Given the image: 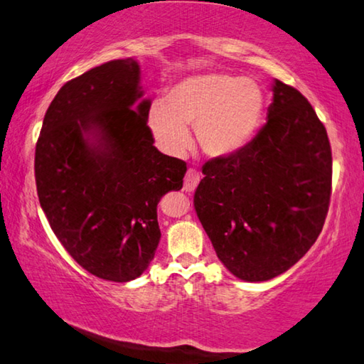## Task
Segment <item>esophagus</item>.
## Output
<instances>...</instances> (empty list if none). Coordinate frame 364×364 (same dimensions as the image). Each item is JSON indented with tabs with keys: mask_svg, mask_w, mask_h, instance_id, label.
Wrapping results in <instances>:
<instances>
[{
	"mask_svg": "<svg viewBox=\"0 0 364 364\" xmlns=\"http://www.w3.org/2000/svg\"><path fill=\"white\" fill-rule=\"evenodd\" d=\"M200 172L195 169H188L186 172V177H183V190L186 192H193V190L198 187L200 183Z\"/></svg>",
	"mask_w": 364,
	"mask_h": 364,
	"instance_id": "34e87169",
	"label": "esophagus"
}]
</instances>
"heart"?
Instances as JSON below:
<instances>
[{
	"label": "heart",
	"mask_w": 364,
	"mask_h": 364,
	"mask_svg": "<svg viewBox=\"0 0 364 364\" xmlns=\"http://www.w3.org/2000/svg\"><path fill=\"white\" fill-rule=\"evenodd\" d=\"M264 113V94L256 81L227 73H203L178 81L166 105L153 104L149 127L159 149L181 155L190 145L187 127L206 156L225 158L254 137Z\"/></svg>",
	"instance_id": "heart-1"
}]
</instances>
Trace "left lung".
<instances>
[{
	"instance_id": "8db88e82",
	"label": "left lung",
	"mask_w": 364,
	"mask_h": 364,
	"mask_svg": "<svg viewBox=\"0 0 364 364\" xmlns=\"http://www.w3.org/2000/svg\"><path fill=\"white\" fill-rule=\"evenodd\" d=\"M267 123L250 144L205 164L193 205L235 277L267 282L299 262L326 219L333 156L326 127L296 87L275 80Z\"/></svg>"
}]
</instances>
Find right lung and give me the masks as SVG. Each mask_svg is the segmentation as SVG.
<instances>
[{"instance_id": "add662e5", "label": "right lung", "mask_w": 364, "mask_h": 364, "mask_svg": "<svg viewBox=\"0 0 364 364\" xmlns=\"http://www.w3.org/2000/svg\"><path fill=\"white\" fill-rule=\"evenodd\" d=\"M134 59L67 81L50 102L35 151L40 205L82 269L108 282L142 275L161 238L156 206L181 190L187 163L163 155L146 126Z\"/></svg>"}]
</instances>
